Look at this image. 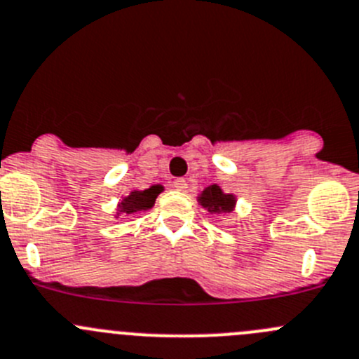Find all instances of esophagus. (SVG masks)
<instances>
[{"label":"esophagus","mask_w":359,"mask_h":359,"mask_svg":"<svg viewBox=\"0 0 359 359\" xmlns=\"http://www.w3.org/2000/svg\"><path fill=\"white\" fill-rule=\"evenodd\" d=\"M173 187H175L177 191H186L187 182L184 179H175V180H173Z\"/></svg>","instance_id":"esophagus-1"}]
</instances>
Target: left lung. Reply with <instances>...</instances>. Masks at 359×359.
<instances>
[{
    "mask_svg": "<svg viewBox=\"0 0 359 359\" xmlns=\"http://www.w3.org/2000/svg\"><path fill=\"white\" fill-rule=\"evenodd\" d=\"M198 201L203 208H207L210 214H222V212H233L236 203L235 194L222 193L221 187L217 184H212V186L205 187L201 191V194L198 196Z\"/></svg>",
    "mask_w": 359,
    "mask_h": 359,
    "instance_id": "1",
    "label": "left lung"
}]
</instances>
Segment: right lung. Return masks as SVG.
<instances>
[{
  "instance_id": "add662e5",
  "label": "right lung",
  "mask_w": 359,
  "mask_h": 359,
  "mask_svg": "<svg viewBox=\"0 0 359 359\" xmlns=\"http://www.w3.org/2000/svg\"><path fill=\"white\" fill-rule=\"evenodd\" d=\"M161 191L163 186H159V184H154V186L144 191H131L119 203V212H123V214H137V212L149 210V208L154 207L156 198Z\"/></svg>"
}]
</instances>
